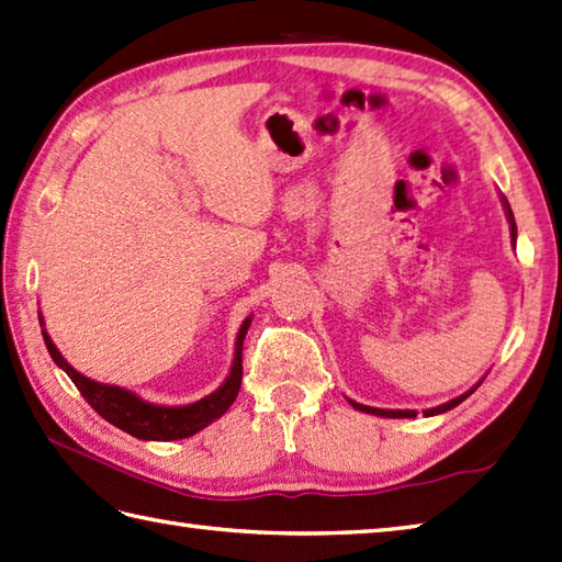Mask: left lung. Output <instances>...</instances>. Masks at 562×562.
Returning a JSON list of instances; mask_svg holds the SVG:
<instances>
[{"mask_svg":"<svg viewBox=\"0 0 562 562\" xmlns=\"http://www.w3.org/2000/svg\"><path fill=\"white\" fill-rule=\"evenodd\" d=\"M502 206H504V212H507V222H509V231H512V244L516 246V222H514V214H512V206H509V202H507V196H502ZM480 382H482V380H480ZM480 382L475 384V387L468 390L465 394H460V397H456V400H450V402H446V404H438V406H434V409H424V416H436V414H443V412H448V409H453V406H458L460 402L468 400L470 394L480 387ZM348 404L353 406V409H358V412L375 414V416H387V419H414V416H416L414 409H378V406L358 404V402H353V400H348Z\"/></svg>","mask_w":562,"mask_h":562,"instance_id":"1","label":"left lung"}]
</instances>
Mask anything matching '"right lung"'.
I'll return each mask as SVG.
<instances>
[{"mask_svg":"<svg viewBox=\"0 0 562 562\" xmlns=\"http://www.w3.org/2000/svg\"><path fill=\"white\" fill-rule=\"evenodd\" d=\"M38 322H41V334H43V340H46V348L53 362L60 370L68 372V378L75 382V387L80 390L87 404H90L102 419L114 424L116 428H121V431H126L134 438H140V441H178V438L194 436L212 422L222 419L228 406L238 397L240 378H244V358H240V353H244V338L248 334L252 316H248L238 328L234 362H231V370L226 380L222 382V387L184 406L153 404L138 397L136 392L119 387V384H104V382L85 378L82 372H77L70 362L63 358L60 350L55 348L41 314H38Z\"/></svg>","mask_w":562,"mask_h":562,"instance_id":"add662e5","label":"right lung"}]
</instances>
